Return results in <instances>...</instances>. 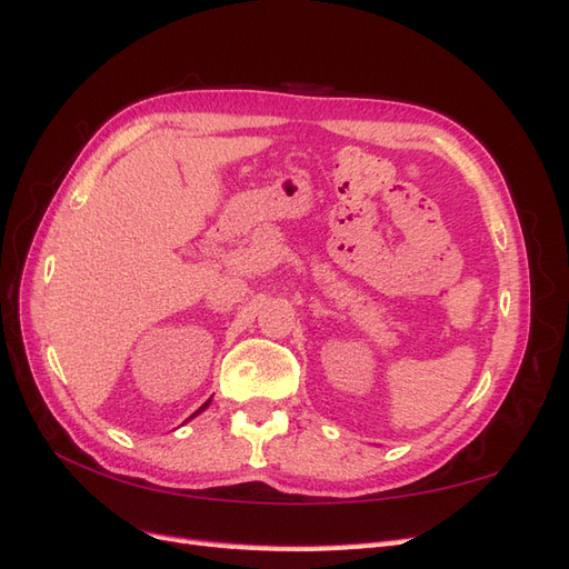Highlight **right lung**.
<instances>
[{
    "instance_id": "obj_1",
    "label": "right lung",
    "mask_w": 569,
    "mask_h": 569,
    "mask_svg": "<svg viewBox=\"0 0 569 569\" xmlns=\"http://www.w3.org/2000/svg\"><path fill=\"white\" fill-rule=\"evenodd\" d=\"M209 403H211V399H209V401H206V403H203V406H201V408H199V410L194 412V416H192V418H197V416H199V412H203L206 408H209ZM192 418H189V420H192Z\"/></svg>"
}]
</instances>
